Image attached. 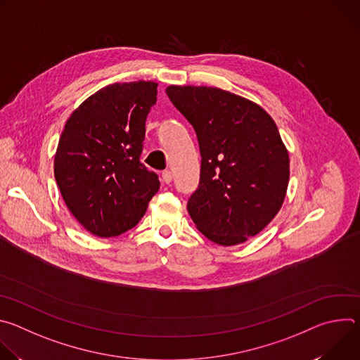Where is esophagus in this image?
Here are the masks:
<instances>
[{"label":"esophagus","mask_w":360,"mask_h":360,"mask_svg":"<svg viewBox=\"0 0 360 360\" xmlns=\"http://www.w3.org/2000/svg\"><path fill=\"white\" fill-rule=\"evenodd\" d=\"M172 172L171 171H164L162 172V182H165V184H171L172 182Z\"/></svg>","instance_id":"34e87169"}]
</instances>
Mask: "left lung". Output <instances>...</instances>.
<instances>
[{
	"instance_id": "left-lung-1",
	"label": "left lung",
	"mask_w": 360,
	"mask_h": 360,
	"mask_svg": "<svg viewBox=\"0 0 360 360\" xmlns=\"http://www.w3.org/2000/svg\"><path fill=\"white\" fill-rule=\"evenodd\" d=\"M167 95L199 143V184L186 207L196 228L224 246L258 235L281 210L289 182L276 124L252 101L219 88L171 85Z\"/></svg>"
}]
</instances>
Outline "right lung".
Listing matches in <instances>:
<instances>
[{"mask_svg":"<svg viewBox=\"0 0 360 360\" xmlns=\"http://www.w3.org/2000/svg\"><path fill=\"white\" fill-rule=\"evenodd\" d=\"M158 84H111L85 99L61 134L54 174L65 205L91 233L110 238L134 228L160 189L141 164L145 121Z\"/></svg>","mask_w":360,"mask_h":360,"instance_id":"obj_1","label":"right lung"}]
</instances>
